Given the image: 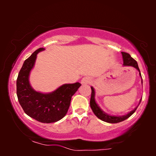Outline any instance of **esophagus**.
<instances>
[{
  "instance_id": "1",
  "label": "esophagus",
  "mask_w": 156,
  "mask_h": 156,
  "mask_svg": "<svg viewBox=\"0 0 156 156\" xmlns=\"http://www.w3.org/2000/svg\"><path fill=\"white\" fill-rule=\"evenodd\" d=\"M90 81H91L90 78L85 76V77L82 78V81H81V83H82V84H89V82H90Z\"/></svg>"
}]
</instances>
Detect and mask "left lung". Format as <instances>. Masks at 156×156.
Here are the masks:
<instances>
[{
    "mask_svg": "<svg viewBox=\"0 0 156 156\" xmlns=\"http://www.w3.org/2000/svg\"><path fill=\"white\" fill-rule=\"evenodd\" d=\"M122 56H123V65L124 66H132V67H135L136 69H137L138 71H139V74L140 76H141V74H140V69L138 68V63L135 59L133 58H132L129 53L126 52H122ZM142 84H143V80H142ZM91 99H90V106L92 109L94 114L96 115V116H97L99 119H101V121H105V122L107 123H119L121 121H123L127 119L128 118H129L130 116H131L132 114H133L134 112H136V108H138V105H139L140 101H141V99L140 100L139 104H138V106L134 108L133 111L130 112L129 114H127L125 116H110L107 114H106L105 112H104L101 108H99V106L97 105V104L96 103L95 99H94V96H95V91L93 87H91Z\"/></svg>",
    "mask_w": 156,
    "mask_h": 156,
    "instance_id": "left-lung-1",
    "label": "left lung"
}]
</instances>
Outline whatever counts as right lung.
I'll use <instances>...</instances> for the list:
<instances>
[{
    "instance_id": "add662e5",
    "label": "right lung",
    "mask_w": 156,
    "mask_h": 156,
    "mask_svg": "<svg viewBox=\"0 0 156 156\" xmlns=\"http://www.w3.org/2000/svg\"><path fill=\"white\" fill-rule=\"evenodd\" d=\"M35 50L23 63L17 78V96L25 114L41 123H54L60 120L69 109L72 97L77 91L80 83L63 84L50 94L37 92L29 83V74L35 64L37 53Z\"/></svg>"
}]
</instances>
